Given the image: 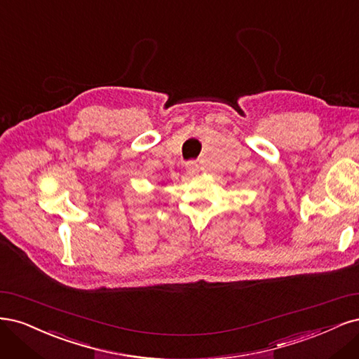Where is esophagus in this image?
I'll return each instance as SVG.
<instances>
[{"label":"esophagus","instance_id":"34e87169","mask_svg":"<svg viewBox=\"0 0 359 359\" xmlns=\"http://www.w3.org/2000/svg\"><path fill=\"white\" fill-rule=\"evenodd\" d=\"M187 170H188V172H191V175H195V172H198V170H200L198 163H196V161H189V163L187 164Z\"/></svg>","mask_w":359,"mask_h":359}]
</instances>
